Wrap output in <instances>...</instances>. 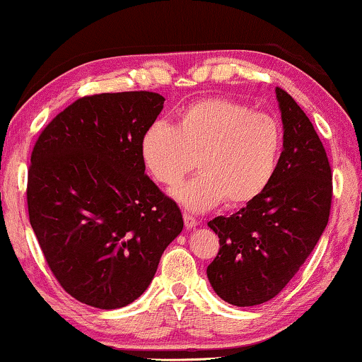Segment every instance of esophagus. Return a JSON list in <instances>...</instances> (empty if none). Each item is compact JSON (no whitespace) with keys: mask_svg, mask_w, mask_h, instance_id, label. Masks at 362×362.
<instances>
[{"mask_svg":"<svg viewBox=\"0 0 362 362\" xmlns=\"http://www.w3.org/2000/svg\"><path fill=\"white\" fill-rule=\"evenodd\" d=\"M182 219H185V226L187 229H194L196 226H198V219H196L194 216L185 213V214H182Z\"/></svg>","mask_w":362,"mask_h":362,"instance_id":"esophagus-1","label":"esophagus"}]
</instances>
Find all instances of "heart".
<instances>
[{
    "label": "heart",
    "instance_id": "heart-1",
    "mask_svg": "<svg viewBox=\"0 0 362 362\" xmlns=\"http://www.w3.org/2000/svg\"><path fill=\"white\" fill-rule=\"evenodd\" d=\"M281 149L283 128L273 115L228 98L192 103L176 126L156 121L141 138L144 166L166 187L180 185L198 158L199 175L173 191L192 213L224 199L231 206L255 201L273 180Z\"/></svg>",
    "mask_w": 362,
    "mask_h": 362
}]
</instances>
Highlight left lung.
Returning <instances> with one entry per match:
<instances>
[{
  "label": "left lung",
  "instance_id": "left-lung-1",
  "mask_svg": "<svg viewBox=\"0 0 362 362\" xmlns=\"http://www.w3.org/2000/svg\"><path fill=\"white\" fill-rule=\"evenodd\" d=\"M276 98L284 134L273 180L238 213L208 223L221 247L206 274L214 293L239 308L278 296L329 221L332 175L325 146L298 103L281 88Z\"/></svg>",
  "mask_w": 362,
  "mask_h": 362
}]
</instances>
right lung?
Masks as SVG:
<instances>
[{
	"label": "right lung",
	"instance_id": "obj_1",
	"mask_svg": "<svg viewBox=\"0 0 362 362\" xmlns=\"http://www.w3.org/2000/svg\"><path fill=\"white\" fill-rule=\"evenodd\" d=\"M149 91L84 96L43 129L28 171V213L49 269L74 299H138L182 231L177 204L144 175L141 138L163 110Z\"/></svg>",
	"mask_w": 362,
	"mask_h": 362
}]
</instances>
